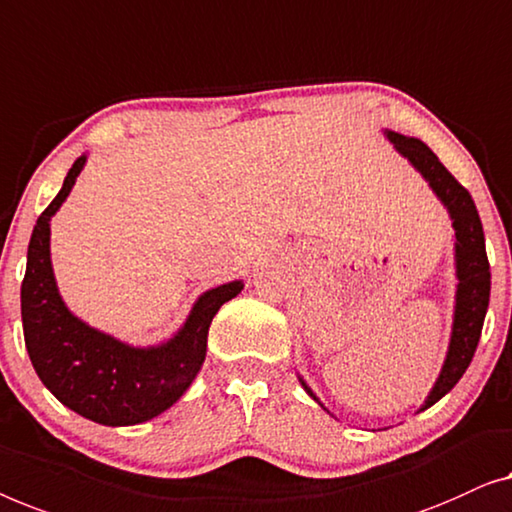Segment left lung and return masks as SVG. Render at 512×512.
I'll return each instance as SVG.
<instances>
[{
    "label": "left lung",
    "instance_id": "1",
    "mask_svg": "<svg viewBox=\"0 0 512 512\" xmlns=\"http://www.w3.org/2000/svg\"><path fill=\"white\" fill-rule=\"evenodd\" d=\"M385 136L397 150L399 155L413 164L420 171V176L429 183L431 190L441 204L448 208L452 227H455V269H457V292H455V318H452V334L448 355H445L443 369L438 373L429 397L424 399L422 408L434 406L438 399H443L452 387L459 383L469 369L473 352L478 348L482 322L489 306V287H492V273H489V262L485 253V234H482V222L475 208L471 194L466 187L457 183V178L443 167L441 160L431 153L427 143L413 136H403L385 129ZM299 383L308 392V397H315L306 380L299 376ZM322 410H327L322 406ZM329 413V410H327Z\"/></svg>",
    "mask_w": 512,
    "mask_h": 512
}]
</instances>
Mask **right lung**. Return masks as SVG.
<instances>
[{
  "label": "right lung",
  "instance_id": "obj_1",
  "mask_svg": "<svg viewBox=\"0 0 512 512\" xmlns=\"http://www.w3.org/2000/svg\"><path fill=\"white\" fill-rule=\"evenodd\" d=\"M88 155H81L62 190L34 225L20 287L25 345L41 383L57 401L106 427H129L157 417L183 397L206 359L208 327L243 280L206 290L169 341L148 348L122 343L69 311L50 262V218L69 197Z\"/></svg>",
  "mask_w": 512,
  "mask_h": 512
}]
</instances>
